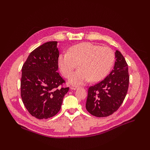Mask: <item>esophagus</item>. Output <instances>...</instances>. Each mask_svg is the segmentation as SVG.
<instances>
[{
  "mask_svg": "<svg viewBox=\"0 0 150 150\" xmlns=\"http://www.w3.org/2000/svg\"><path fill=\"white\" fill-rule=\"evenodd\" d=\"M79 86H70V89H71V90H77V89H79Z\"/></svg>",
  "mask_w": 150,
  "mask_h": 150,
  "instance_id": "obj_1",
  "label": "esophagus"
}]
</instances>
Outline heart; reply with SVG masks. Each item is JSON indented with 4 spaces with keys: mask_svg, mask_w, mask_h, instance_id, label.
Masks as SVG:
<instances>
[{
    "mask_svg": "<svg viewBox=\"0 0 150 150\" xmlns=\"http://www.w3.org/2000/svg\"><path fill=\"white\" fill-rule=\"evenodd\" d=\"M114 57L113 51L109 47L83 42L73 46L68 52L60 53L58 65L64 77L68 78L79 64V69L71 75L69 82L80 86L104 79L113 65Z\"/></svg>",
    "mask_w": 150,
    "mask_h": 150,
    "instance_id": "1",
    "label": "heart"
}]
</instances>
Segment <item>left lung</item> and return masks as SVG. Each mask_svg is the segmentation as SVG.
<instances>
[{
    "instance_id": "8db88e82",
    "label": "left lung",
    "mask_w": 150,
    "mask_h": 150,
    "mask_svg": "<svg viewBox=\"0 0 150 150\" xmlns=\"http://www.w3.org/2000/svg\"><path fill=\"white\" fill-rule=\"evenodd\" d=\"M112 71L104 80L88 89L86 108L92 115L104 117L116 111L122 104L128 90V67L119 51Z\"/></svg>"
}]
</instances>
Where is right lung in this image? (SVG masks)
<instances>
[{
  "instance_id": "add662e5",
  "label": "right lung",
  "mask_w": 150,
  "mask_h": 150,
  "mask_svg": "<svg viewBox=\"0 0 150 150\" xmlns=\"http://www.w3.org/2000/svg\"><path fill=\"white\" fill-rule=\"evenodd\" d=\"M57 41L37 47L22 68L21 95L31 115L39 119L55 116L60 110L69 88H59L64 82L58 70L59 51Z\"/></svg>"
}]
</instances>
